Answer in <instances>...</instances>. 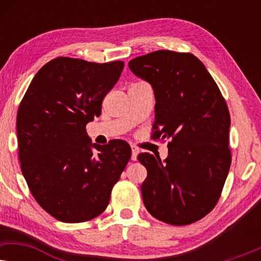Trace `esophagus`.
<instances>
[{"label":"esophagus","instance_id":"1","mask_svg":"<svg viewBox=\"0 0 261 261\" xmlns=\"http://www.w3.org/2000/svg\"><path fill=\"white\" fill-rule=\"evenodd\" d=\"M130 149H132V160H137L139 148L135 145H130Z\"/></svg>","mask_w":261,"mask_h":261}]
</instances>
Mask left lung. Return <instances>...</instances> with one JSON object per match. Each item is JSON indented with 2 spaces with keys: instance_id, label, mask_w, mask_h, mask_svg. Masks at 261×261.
Masks as SVG:
<instances>
[{
  "instance_id": "8db88e82",
  "label": "left lung",
  "mask_w": 261,
  "mask_h": 261,
  "mask_svg": "<svg viewBox=\"0 0 261 261\" xmlns=\"http://www.w3.org/2000/svg\"><path fill=\"white\" fill-rule=\"evenodd\" d=\"M152 85L154 137L170 139L163 160L140 153L147 170L142 201L152 216L173 226L201 220L219 201L231 163L230 116L208 70L191 53L160 49L128 63Z\"/></svg>"
}]
</instances>
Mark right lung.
Returning <instances> with one entry per match:
<instances>
[{
	"mask_svg": "<svg viewBox=\"0 0 261 261\" xmlns=\"http://www.w3.org/2000/svg\"><path fill=\"white\" fill-rule=\"evenodd\" d=\"M123 65L59 57L38 71L19 107L21 171L35 201L62 222H84L105 212L130 159L126 141L92 144L85 129L101 115Z\"/></svg>",
	"mask_w": 261,
	"mask_h": 261,
	"instance_id": "add662e5",
	"label": "right lung"
}]
</instances>
